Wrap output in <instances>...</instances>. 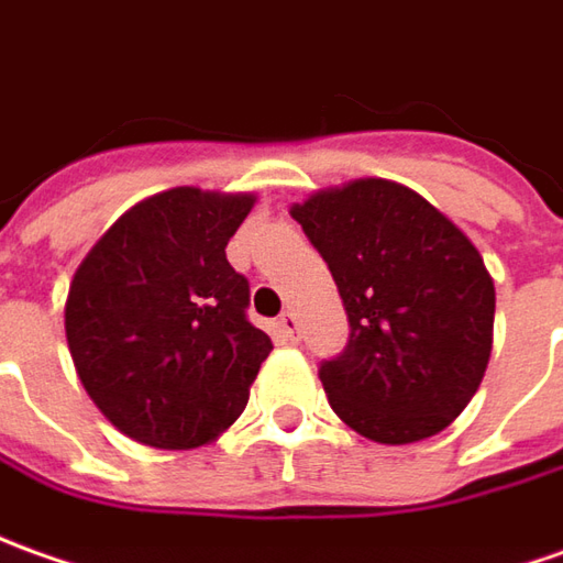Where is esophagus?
I'll return each mask as SVG.
<instances>
[{
    "label": "esophagus",
    "instance_id": "obj_1",
    "mask_svg": "<svg viewBox=\"0 0 563 563\" xmlns=\"http://www.w3.org/2000/svg\"><path fill=\"white\" fill-rule=\"evenodd\" d=\"M274 335L280 339V342H296L298 339V317L292 311H286L277 317V323H274Z\"/></svg>",
    "mask_w": 563,
    "mask_h": 563
}]
</instances>
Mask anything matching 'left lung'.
<instances>
[{
    "label": "left lung",
    "instance_id": "1",
    "mask_svg": "<svg viewBox=\"0 0 563 563\" xmlns=\"http://www.w3.org/2000/svg\"><path fill=\"white\" fill-rule=\"evenodd\" d=\"M289 216L330 265L351 327L345 354L320 366L335 416L388 446L453 426L493 351L496 289L472 240L388 178L313 190Z\"/></svg>",
    "mask_w": 563,
    "mask_h": 563
}]
</instances>
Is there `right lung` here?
I'll use <instances>...</instances> for the list:
<instances>
[{"mask_svg":"<svg viewBox=\"0 0 563 563\" xmlns=\"http://www.w3.org/2000/svg\"><path fill=\"white\" fill-rule=\"evenodd\" d=\"M255 194L172 187L125 209L70 280L64 332L76 376L132 441L194 450L250 404L271 339L246 320L250 283L224 246Z\"/></svg>","mask_w":563,"mask_h":563,"instance_id":"add662e5","label":"right lung"}]
</instances>
